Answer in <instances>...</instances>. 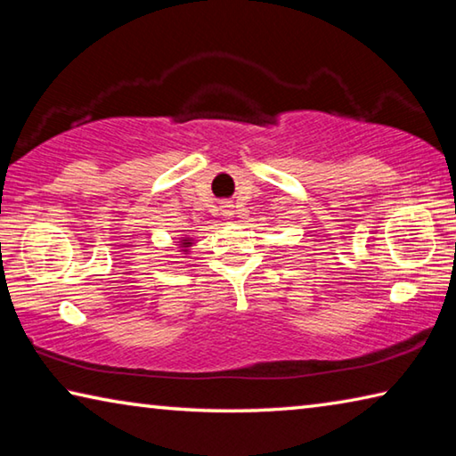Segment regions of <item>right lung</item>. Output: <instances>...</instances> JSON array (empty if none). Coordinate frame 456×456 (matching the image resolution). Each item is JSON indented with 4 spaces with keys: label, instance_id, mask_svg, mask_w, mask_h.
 I'll use <instances>...</instances> for the list:
<instances>
[{
    "label": "right lung",
    "instance_id": "1",
    "mask_svg": "<svg viewBox=\"0 0 456 456\" xmlns=\"http://www.w3.org/2000/svg\"><path fill=\"white\" fill-rule=\"evenodd\" d=\"M181 245L184 247V249H183V251H184V253H187V247H191V239H189V237H183V239H181Z\"/></svg>",
    "mask_w": 456,
    "mask_h": 456
}]
</instances>
